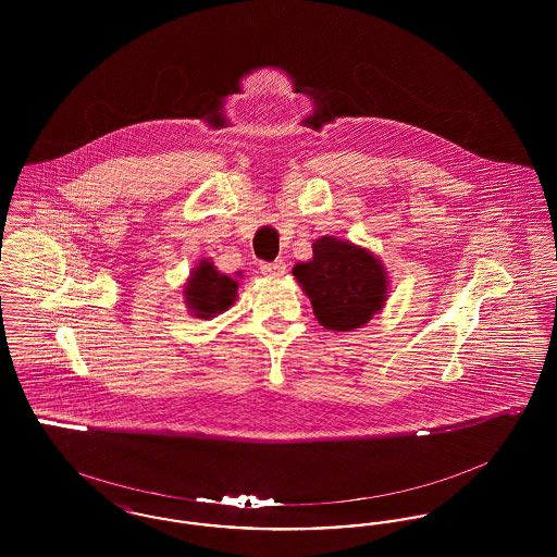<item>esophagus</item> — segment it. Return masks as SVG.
Segmentation results:
<instances>
[{
	"label": "esophagus",
	"instance_id": "1",
	"mask_svg": "<svg viewBox=\"0 0 557 557\" xmlns=\"http://www.w3.org/2000/svg\"><path fill=\"white\" fill-rule=\"evenodd\" d=\"M288 271V267L284 261H273V263H263L261 265V273L267 277H284Z\"/></svg>",
	"mask_w": 557,
	"mask_h": 557
}]
</instances>
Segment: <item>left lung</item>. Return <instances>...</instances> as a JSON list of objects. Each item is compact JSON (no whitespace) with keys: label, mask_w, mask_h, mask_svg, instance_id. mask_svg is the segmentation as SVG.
I'll use <instances>...</instances> for the list:
<instances>
[{"label":"left lung","mask_w":557,"mask_h":557,"mask_svg":"<svg viewBox=\"0 0 557 557\" xmlns=\"http://www.w3.org/2000/svg\"><path fill=\"white\" fill-rule=\"evenodd\" d=\"M292 275L311 298L313 313L325 330L363 327L384 309L386 269L368 248L323 236L313 242V259L298 263Z\"/></svg>","instance_id":"obj_1"}]
</instances>
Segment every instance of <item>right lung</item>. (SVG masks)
<instances>
[{"label":"right lung","mask_w":557,"mask_h":557,"mask_svg":"<svg viewBox=\"0 0 557 557\" xmlns=\"http://www.w3.org/2000/svg\"><path fill=\"white\" fill-rule=\"evenodd\" d=\"M184 296L194 318L211 319L234 305L238 296V280L216 271L209 259H202L191 269Z\"/></svg>","instance_id":"obj_1"}]
</instances>
